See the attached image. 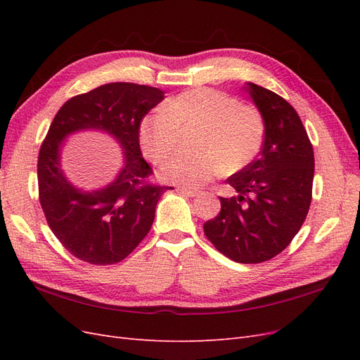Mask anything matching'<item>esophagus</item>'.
<instances>
[{"label": "esophagus", "instance_id": "34e87169", "mask_svg": "<svg viewBox=\"0 0 360 360\" xmlns=\"http://www.w3.org/2000/svg\"><path fill=\"white\" fill-rule=\"evenodd\" d=\"M179 191H180L183 195H186V197H198V195H200V191H197V189H189V188H179Z\"/></svg>", "mask_w": 360, "mask_h": 360}]
</instances>
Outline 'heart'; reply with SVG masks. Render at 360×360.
<instances>
[{"label":"heart","instance_id":"b5f03b06","mask_svg":"<svg viewBox=\"0 0 360 360\" xmlns=\"http://www.w3.org/2000/svg\"><path fill=\"white\" fill-rule=\"evenodd\" d=\"M197 129L193 147L198 153L168 162L162 179L197 189L224 172L240 171L259 153L266 132L255 108L219 90L192 89L144 118L139 143L151 162L163 163L177 151L181 132Z\"/></svg>","mask_w":360,"mask_h":360}]
</instances>
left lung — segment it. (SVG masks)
<instances>
[{"instance_id":"obj_1","label":"left lung","mask_w":360,"mask_h":360,"mask_svg":"<svg viewBox=\"0 0 360 360\" xmlns=\"http://www.w3.org/2000/svg\"><path fill=\"white\" fill-rule=\"evenodd\" d=\"M245 90L264 120V143L255 160L228 177L236 197L204 234L221 254L257 264L281 254L300 230L312 200L314 150L296 110L276 93L248 82Z\"/></svg>"}]
</instances>
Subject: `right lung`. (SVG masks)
Returning <instances> with one entry per match:
<instances>
[{"label":"right lung","mask_w":360,"mask_h":360,"mask_svg":"<svg viewBox=\"0 0 360 360\" xmlns=\"http://www.w3.org/2000/svg\"><path fill=\"white\" fill-rule=\"evenodd\" d=\"M163 101V91L134 82H111L72 97L53 117L37 160L39 200L52 233L69 252L96 266L115 264L141 243L155 221L162 193L139 147L143 118ZM101 128L125 150V167L106 188L76 190L59 169V148L69 133Z\"/></svg>","instance_id":"1"}]
</instances>
